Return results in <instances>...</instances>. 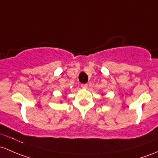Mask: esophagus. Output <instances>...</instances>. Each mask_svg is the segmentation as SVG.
<instances>
[{
	"instance_id": "esophagus-1",
	"label": "esophagus",
	"mask_w": 158,
	"mask_h": 158,
	"mask_svg": "<svg viewBox=\"0 0 158 158\" xmlns=\"http://www.w3.org/2000/svg\"><path fill=\"white\" fill-rule=\"evenodd\" d=\"M87 87H88V86H87V84H81V88H83V89H87Z\"/></svg>"
}]
</instances>
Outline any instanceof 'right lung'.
Here are the masks:
<instances>
[{
    "instance_id": "add662e5",
    "label": "right lung",
    "mask_w": 158,
    "mask_h": 158,
    "mask_svg": "<svg viewBox=\"0 0 158 158\" xmlns=\"http://www.w3.org/2000/svg\"><path fill=\"white\" fill-rule=\"evenodd\" d=\"M63 97H64V98H65V97H66V96H64V95H63Z\"/></svg>"
}]
</instances>
